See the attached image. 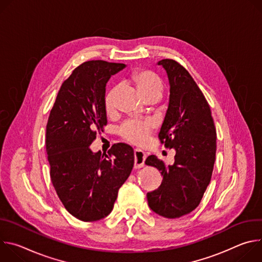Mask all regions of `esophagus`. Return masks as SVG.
Wrapping results in <instances>:
<instances>
[{"label": "esophagus", "instance_id": "esophagus-1", "mask_svg": "<svg viewBox=\"0 0 262 262\" xmlns=\"http://www.w3.org/2000/svg\"><path fill=\"white\" fill-rule=\"evenodd\" d=\"M134 155H135V169H140L144 167L146 155L142 150H140V149H136Z\"/></svg>", "mask_w": 262, "mask_h": 262}]
</instances>
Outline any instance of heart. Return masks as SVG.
I'll return each instance as SVG.
<instances>
[{
  "instance_id": "heart-1",
  "label": "heart",
  "mask_w": 262,
  "mask_h": 262,
  "mask_svg": "<svg viewBox=\"0 0 262 262\" xmlns=\"http://www.w3.org/2000/svg\"><path fill=\"white\" fill-rule=\"evenodd\" d=\"M129 82L135 86L138 94L143 98L159 99L163 93L164 85L161 78L151 70L139 69L130 74ZM117 88L110 89L104 96V108L112 113L115 108ZM154 124L150 121L129 120L119 128V135L135 145H144L152 133Z\"/></svg>"
}]
</instances>
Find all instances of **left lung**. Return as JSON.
<instances>
[{
  "label": "left lung",
  "mask_w": 262,
  "mask_h": 262,
  "mask_svg": "<svg viewBox=\"0 0 262 262\" xmlns=\"http://www.w3.org/2000/svg\"><path fill=\"white\" fill-rule=\"evenodd\" d=\"M170 84L169 106L159 134L166 148H174V164L167 166L156 156L145 164L156 167L162 184L147 193L156 213L176 219L193 211L211 179L216 151V132L210 106L189 71L172 59L161 60Z\"/></svg>",
  "instance_id": "8db88e82"
}]
</instances>
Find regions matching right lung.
I'll list each match as a JSON object with an SVG mask.
<instances>
[{"mask_svg":"<svg viewBox=\"0 0 262 262\" xmlns=\"http://www.w3.org/2000/svg\"><path fill=\"white\" fill-rule=\"evenodd\" d=\"M122 63L87 61L72 71L58 92L47 124L51 180L66 210L84 222L106 216L135 163L134 149L114 144L101 155L90 145L106 125L105 85Z\"/></svg>","mask_w":262,"mask_h":262,"instance_id":"right-lung-1","label":"right lung"}]
</instances>
